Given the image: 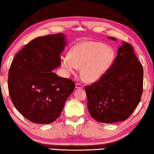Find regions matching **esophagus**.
<instances>
[{"label":"esophagus","mask_w":154,"mask_h":154,"mask_svg":"<svg viewBox=\"0 0 154 154\" xmlns=\"http://www.w3.org/2000/svg\"><path fill=\"white\" fill-rule=\"evenodd\" d=\"M75 87H76L77 88H84V86L81 84H79L77 83L76 84V86H75Z\"/></svg>","instance_id":"1"}]
</instances>
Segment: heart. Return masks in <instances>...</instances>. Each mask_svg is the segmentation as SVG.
<instances>
[{"label": "heart", "mask_w": 154, "mask_h": 154, "mask_svg": "<svg viewBox=\"0 0 154 154\" xmlns=\"http://www.w3.org/2000/svg\"><path fill=\"white\" fill-rule=\"evenodd\" d=\"M114 57L113 48L97 41H87L75 45L71 50L70 56L62 57L61 62L70 73L82 67V77L86 82H95L109 69Z\"/></svg>", "instance_id": "heart-1"}]
</instances>
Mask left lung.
Returning a JSON list of instances; mask_svg holds the SVG:
<instances>
[{
	"instance_id": "1",
	"label": "left lung",
	"mask_w": 154,
	"mask_h": 154,
	"mask_svg": "<svg viewBox=\"0 0 154 154\" xmlns=\"http://www.w3.org/2000/svg\"><path fill=\"white\" fill-rule=\"evenodd\" d=\"M110 39L116 41L114 37ZM143 68L133 46L123 41L112 66L100 80L86 86L91 116L102 123L125 121L140 102Z\"/></svg>"
}]
</instances>
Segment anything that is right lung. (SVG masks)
I'll return each mask as SVG.
<instances>
[{"label":"right lung","instance_id":"add662e5","mask_svg":"<svg viewBox=\"0 0 154 154\" xmlns=\"http://www.w3.org/2000/svg\"><path fill=\"white\" fill-rule=\"evenodd\" d=\"M66 45L63 33L39 36L25 45L11 62L8 75L11 102L32 122H53L74 91V82L52 72L61 65Z\"/></svg>","mask_w":154,"mask_h":154}]
</instances>
